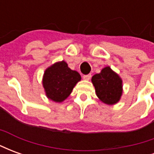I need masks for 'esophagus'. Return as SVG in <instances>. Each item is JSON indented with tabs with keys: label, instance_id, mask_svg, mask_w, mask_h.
Wrapping results in <instances>:
<instances>
[{
	"label": "esophagus",
	"instance_id": "esophagus-1",
	"mask_svg": "<svg viewBox=\"0 0 154 154\" xmlns=\"http://www.w3.org/2000/svg\"><path fill=\"white\" fill-rule=\"evenodd\" d=\"M91 77V74H87V75H83V79L85 80H90Z\"/></svg>",
	"mask_w": 154,
	"mask_h": 154
}]
</instances>
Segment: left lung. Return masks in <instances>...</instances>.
I'll return each mask as SVG.
<instances>
[{"mask_svg":"<svg viewBox=\"0 0 154 154\" xmlns=\"http://www.w3.org/2000/svg\"><path fill=\"white\" fill-rule=\"evenodd\" d=\"M91 82L97 96L104 103L114 105L119 101L122 95V80L110 67H105L100 73L95 74Z\"/></svg>","mask_w":154,"mask_h":154,"instance_id":"obj_1","label":"left lung"}]
</instances>
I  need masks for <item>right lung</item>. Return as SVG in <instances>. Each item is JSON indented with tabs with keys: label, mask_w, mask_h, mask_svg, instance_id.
<instances>
[{
	"label": "right lung",
	"mask_w": 154,
	"mask_h": 154,
	"mask_svg": "<svg viewBox=\"0 0 154 154\" xmlns=\"http://www.w3.org/2000/svg\"><path fill=\"white\" fill-rule=\"evenodd\" d=\"M80 80V74L71 70L67 64L62 61L46 69L43 78V86L48 98L61 102L70 95L75 85Z\"/></svg>",
	"instance_id": "right-lung-1"
}]
</instances>
